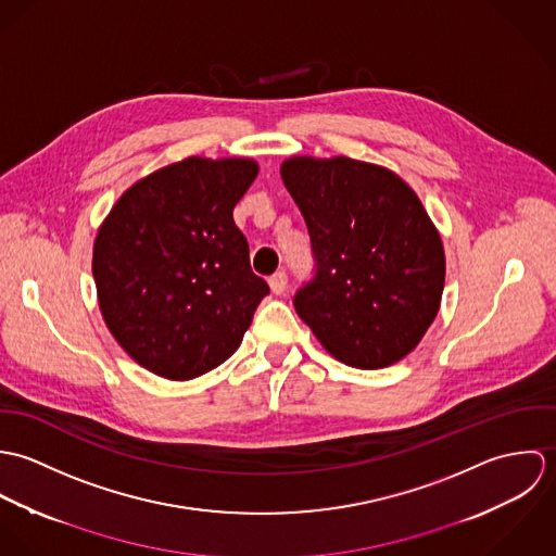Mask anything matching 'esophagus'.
Segmentation results:
<instances>
[{"label":"esophagus","instance_id":"esophagus-1","mask_svg":"<svg viewBox=\"0 0 556 556\" xmlns=\"http://www.w3.org/2000/svg\"><path fill=\"white\" fill-rule=\"evenodd\" d=\"M269 289H271L274 295H282L287 291V274L285 271H276L269 278Z\"/></svg>","mask_w":556,"mask_h":556}]
</instances>
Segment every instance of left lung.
I'll list each match as a JSON object with an SVG mask.
<instances>
[{
	"label": "left lung",
	"instance_id": "left-lung-1",
	"mask_svg": "<svg viewBox=\"0 0 556 556\" xmlns=\"http://www.w3.org/2000/svg\"><path fill=\"white\" fill-rule=\"evenodd\" d=\"M280 175L317 258L298 315L346 366L396 364L437 318L445 287L443 241L419 197L394 170L346 156H293Z\"/></svg>",
	"mask_w": 556,
	"mask_h": 556
}]
</instances>
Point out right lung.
I'll return each instance as SVG.
<instances>
[{"mask_svg":"<svg viewBox=\"0 0 556 556\" xmlns=\"http://www.w3.org/2000/svg\"><path fill=\"white\" fill-rule=\"evenodd\" d=\"M258 164L190 156L135 181L102 220L91 271L117 344L170 381L210 372L238 351L261 300L233 210Z\"/></svg>","mask_w":556,"mask_h":556,"instance_id":"add662e5","label":"right lung"}]
</instances>
